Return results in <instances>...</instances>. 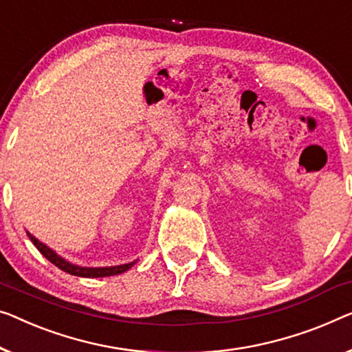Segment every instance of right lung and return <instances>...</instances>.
<instances>
[{"label":"right lung","mask_w":352,"mask_h":352,"mask_svg":"<svg viewBox=\"0 0 352 352\" xmlns=\"http://www.w3.org/2000/svg\"><path fill=\"white\" fill-rule=\"evenodd\" d=\"M28 237L31 242L34 243L36 248L41 251V254H44L47 259H49L52 264L58 267L63 272L69 275H76V276H83V278H101V276H112V275H120L123 272L129 270L135 262H129V264H123V265H115V267H98V269H91V267H78L74 264H69V262L60 258L55 251H52L49 246H45L44 243H41L38 239H34L28 230H26Z\"/></svg>","instance_id":"add662e5"}]
</instances>
